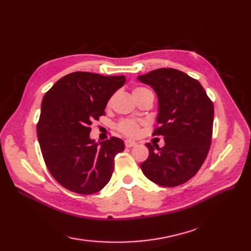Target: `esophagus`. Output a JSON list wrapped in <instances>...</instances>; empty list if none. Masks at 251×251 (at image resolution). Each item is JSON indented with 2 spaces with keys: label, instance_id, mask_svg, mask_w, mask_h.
<instances>
[{
  "label": "esophagus",
  "instance_id": "1",
  "mask_svg": "<svg viewBox=\"0 0 251 251\" xmlns=\"http://www.w3.org/2000/svg\"><path fill=\"white\" fill-rule=\"evenodd\" d=\"M125 144H126V148H132V147L137 146V142H135V141H133V140L127 139V140L125 141Z\"/></svg>",
  "mask_w": 251,
  "mask_h": 251
}]
</instances>
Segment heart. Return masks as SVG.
<instances>
[{
  "instance_id": "obj_1",
  "label": "heart",
  "mask_w": 251,
  "mask_h": 251,
  "mask_svg": "<svg viewBox=\"0 0 251 251\" xmlns=\"http://www.w3.org/2000/svg\"><path fill=\"white\" fill-rule=\"evenodd\" d=\"M147 91H150V90L147 88H143V87H136L133 89V95L141 94V93L147 92ZM140 125H141V123L137 120L124 119L118 124V130L126 136L135 137V136H138L140 133Z\"/></svg>"
}]
</instances>
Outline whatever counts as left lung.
Segmentation results:
<instances>
[{
    "mask_svg": "<svg viewBox=\"0 0 251 251\" xmlns=\"http://www.w3.org/2000/svg\"><path fill=\"white\" fill-rule=\"evenodd\" d=\"M138 80L158 96L159 126L153 135H162L165 142L163 148L146 144L150 155L140 164L142 173L160 186L183 184L200 170L208 154L214 104L198 80L172 68L153 70Z\"/></svg>",
    "mask_w": 251,
    "mask_h": 251,
    "instance_id": "1",
    "label": "left lung"
}]
</instances>
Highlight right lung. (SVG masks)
Instances as JSON below:
<instances>
[{"mask_svg":"<svg viewBox=\"0 0 251 251\" xmlns=\"http://www.w3.org/2000/svg\"><path fill=\"white\" fill-rule=\"evenodd\" d=\"M125 82V75L78 71L58 79L45 94L36 126L42 155L52 177L69 191L92 195L110 181L114 158L125 143L116 137L96 143L90 126L104 115L111 96Z\"/></svg>","mask_w":251,"mask_h":251,"instance_id":"right-lung-1","label":"right lung"}]
</instances>
